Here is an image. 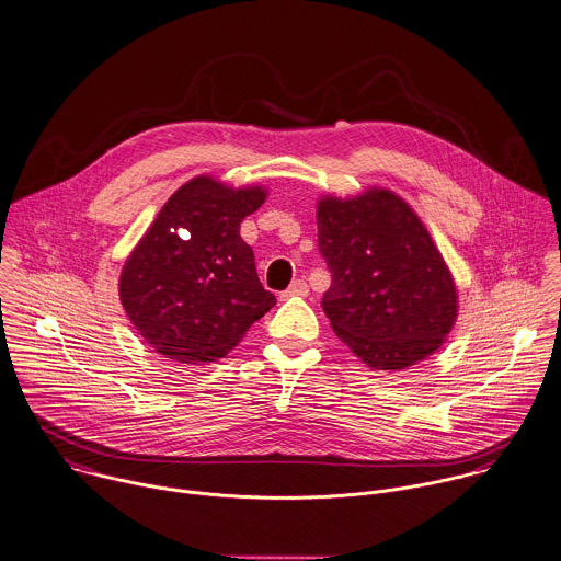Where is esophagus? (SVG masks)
Instances as JSON below:
<instances>
[{"mask_svg": "<svg viewBox=\"0 0 561 561\" xmlns=\"http://www.w3.org/2000/svg\"><path fill=\"white\" fill-rule=\"evenodd\" d=\"M308 295V284L304 279H297L293 282L284 293H282V299H293V297H306Z\"/></svg>", "mask_w": 561, "mask_h": 561, "instance_id": "obj_1", "label": "esophagus"}]
</instances>
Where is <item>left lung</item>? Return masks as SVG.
Masks as SVG:
<instances>
[{
    "mask_svg": "<svg viewBox=\"0 0 561 561\" xmlns=\"http://www.w3.org/2000/svg\"><path fill=\"white\" fill-rule=\"evenodd\" d=\"M323 295L336 336L371 369L400 371L435 354L459 312L448 264L420 216L385 187L317 205Z\"/></svg>",
    "mask_w": 561,
    "mask_h": 561,
    "instance_id": "1",
    "label": "left lung"
}]
</instances>
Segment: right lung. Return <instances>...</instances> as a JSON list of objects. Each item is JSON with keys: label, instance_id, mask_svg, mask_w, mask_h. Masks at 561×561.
I'll list each match as a JSON object with an SVG mask.
<instances>
[{"label": "right lung", "instance_id": "right-lung-1", "mask_svg": "<svg viewBox=\"0 0 561 561\" xmlns=\"http://www.w3.org/2000/svg\"><path fill=\"white\" fill-rule=\"evenodd\" d=\"M264 201L260 185L236 190L203 174L168 198L137 242L119 275V299L159 354L214 363L275 306L240 238V222Z\"/></svg>", "mask_w": 561, "mask_h": 561}]
</instances>
